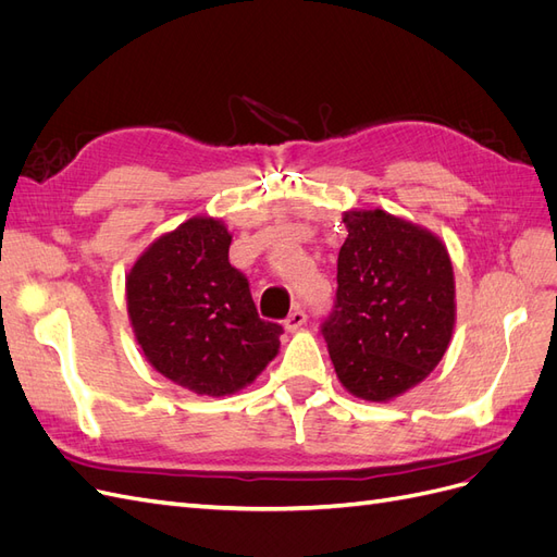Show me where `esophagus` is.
I'll return each mask as SVG.
<instances>
[{"instance_id": "1", "label": "esophagus", "mask_w": 557, "mask_h": 557, "mask_svg": "<svg viewBox=\"0 0 557 557\" xmlns=\"http://www.w3.org/2000/svg\"><path fill=\"white\" fill-rule=\"evenodd\" d=\"M305 323H307V313L301 311V309H295V311H290L288 318L283 320V327L288 330V332H295V330H299Z\"/></svg>"}]
</instances>
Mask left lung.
I'll use <instances>...</instances> for the list:
<instances>
[{"mask_svg": "<svg viewBox=\"0 0 557 557\" xmlns=\"http://www.w3.org/2000/svg\"><path fill=\"white\" fill-rule=\"evenodd\" d=\"M336 305L323 325L336 379L364 401H391L442 362L455 327L446 244L383 209L344 211Z\"/></svg>", "mask_w": 557, "mask_h": 557, "instance_id": "8db88e82", "label": "left lung"}]
</instances>
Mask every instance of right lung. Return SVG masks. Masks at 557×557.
<instances>
[{
  "label": "right lung",
  "mask_w": 557,
  "mask_h": 557,
  "mask_svg": "<svg viewBox=\"0 0 557 557\" xmlns=\"http://www.w3.org/2000/svg\"><path fill=\"white\" fill-rule=\"evenodd\" d=\"M230 244L223 221L195 215L148 244L125 276L144 358L195 395L239 393L278 356L283 330L260 320L246 276L227 260Z\"/></svg>",
  "instance_id": "obj_1"
}]
</instances>
